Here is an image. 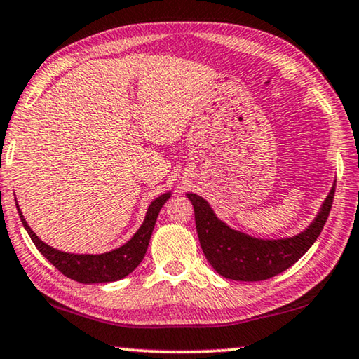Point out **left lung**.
<instances>
[{
	"instance_id": "8db88e82",
	"label": "left lung",
	"mask_w": 359,
	"mask_h": 359,
	"mask_svg": "<svg viewBox=\"0 0 359 359\" xmlns=\"http://www.w3.org/2000/svg\"><path fill=\"white\" fill-rule=\"evenodd\" d=\"M335 182L320 210L304 231L294 236H251L231 229L217 217L210 204L196 193H187L195 209L196 231L204 255L220 276L235 281H264L292 266L320 236L332 206Z\"/></svg>"
}]
</instances>
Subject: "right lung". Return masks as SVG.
<instances>
[{
  "label": "right lung",
  "instance_id": "obj_1",
  "mask_svg": "<svg viewBox=\"0 0 359 359\" xmlns=\"http://www.w3.org/2000/svg\"><path fill=\"white\" fill-rule=\"evenodd\" d=\"M170 198V191L163 193L158 198H155L150 203L149 209H147L144 224L139 226V230L134 233L128 243L119 246L113 251H108L104 254H73V252H64L60 249H55L49 246L36 236V233L28 226L27 220L22 214L20 208L19 210L20 220L24 224L28 236L35 243L38 251L46 257L50 264H53L57 270L64 273L67 278L73 281L83 283V284H97V283H113L118 280H123L129 273H133L137 269L142 259L145 257L147 249H149V243L151 238L153 229H155L158 214L161 208L164 206Z\"/></svg>",
  "mask_w": 359,
  "mask_h": 359
}]
</instances>
